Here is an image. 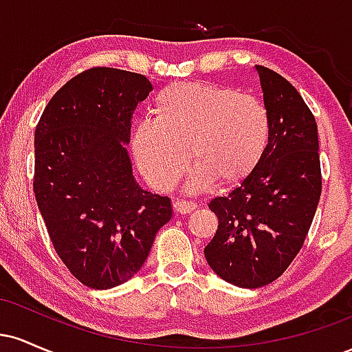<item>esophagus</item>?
I'll list each match as a JSON object with an SVG mask.
<instances>
[{"mask_svg": "<svg viewBox=\"0 0 352 352\" xmlns=\"http://www.w3.org/2000/svg\"><path fill=\"white\" fill-rule=\"evenodd\" d=\"M173 208H175L177 213H182V215H187V213H192L193 210L197 208L195 201H188V200H177L173 204Z\"/></svg>", "mask_w": 352, "mask_h": 352, "instance_id": "1", "label": "esophagus"}]
</instances>
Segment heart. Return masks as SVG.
<instances>
[{"mask_svg": "<svg viewBox=\"0 0 352 352\" xmlns=\"http://www.w3.org/2000/svg\"><path fill=\"white\" fill-rule=\"evenodd\" d=\"M152 111L153 119L134 125L132 151L145 179L159 190L179 184L190 157L197 162L190 190L207 187L215 179L241 182L261 162L272 139L265 104L217 84H168L155 96Z\"/></svg>", "mask_w": 352, "mask_h": 352, "instance_id": "b5f03b06", "label": "heart"}]
</instances>
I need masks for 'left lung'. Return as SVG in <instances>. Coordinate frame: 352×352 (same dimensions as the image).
Instances as JSON below:
<instances>
[{"instance_id":"obj_1","label":"left lung","mask_w":352,"mask_h":352,"mask_svg":"<svg viewBox=\"0 0 352 352\" xmlns=\"http://www.w3.org/2000/svg\"><path fill=\"white\" fill-rule=\"evenodd\" d=\"M254 69L272 117V139L258 167L208 204L218 228L204 250L221 280L250 289L270 285L292 265L321 197L314 116L278 72Z\"/></svg>"}]
</instances>
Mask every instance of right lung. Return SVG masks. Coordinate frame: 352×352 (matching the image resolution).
<instances>
[{
    "label": "right lung",
    "mask_w": 352,
    "mask_h": 352,
    "mask_svg": "<svg viewBox=\"0 0 352 352\" xmlns=\"http://www.w3.org/2000/svg\"><path fill=\"white\" fill-rule=\"evenodd\" d=\"M152 84L112 67L80 72L52 96L34 132V195L56 253L82 285L111 289L142 268L172 218L168 197L132 173L127 144Z\"/></svg>",
    "instance_id": "add662e5"
}]
</instances>
